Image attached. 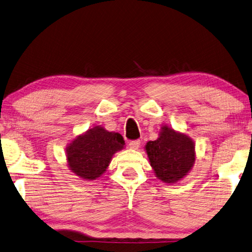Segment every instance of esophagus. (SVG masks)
Returning <instances> with one entry per match:
<instances>
[{
	"label": "esophagus",
	"instance_id": "esophagus-1",
	"mask_svg": "<svg viewBox=\"0 0 252 252\" xmlns=\"http://www.w3.org/2000/svg\"><path fill=\"white\" fill-rule=\"evenodd\" d=\"M140 144H141V141L140 140H133V141H130L129 142V146H130L131 149H133V150L139 149Z\"/></svg>",
	"mask_w": 252,
	"mask_h": 252
}]
</instances>
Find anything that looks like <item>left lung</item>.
Here are the masks:
<instances>
[{
  "label": "left lung",
  "mask_w": 252,
  "mask_h": 252,
  "mask_svg": "<svg viewBox=\"0 0 252 252\" xmlns=\"http://www.w3.org/2000/svg\"><path fill=\"white\" fill-rule=\"evenodd\" d=\"M145 150L155 175L164 183L180 181L195 162L193 141L168 126H163L159 138L148 142Z\"/></svg>",
  "instance_id": "obj_1"
}]
</instances>
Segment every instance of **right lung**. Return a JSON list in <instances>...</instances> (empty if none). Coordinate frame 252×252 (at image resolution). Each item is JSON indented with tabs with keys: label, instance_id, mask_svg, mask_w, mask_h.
<instances>
[{
	"label": "right lung",
	"instance_id": "right-lung-1",
	"mask_svg": "<svg viewBox=\"0 0 252 252\" xmlns=\"http://www.w3.org/2000/svg\"><path fill=\"white\" fill-rule=\"evenodd\" d=\"M125 144L122 135L118 132L94 126L68 145V165L81 178L95 180L107 170L112 155L122 150Z\"/></svg>",
	"mask_w": 252,
	"mask_h": 252
}]
</instances>
